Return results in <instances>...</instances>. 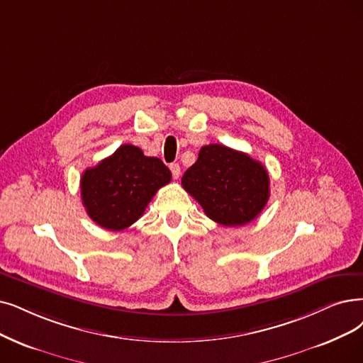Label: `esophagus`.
<instances>
[{
    "mask_svg": "<svg viewBox=\"0 0 363 363\" xmlns=\"http://www.w3.org/2000/svg\"><path fill=\"white\" fill-rule=\"evenodd\" d=\"M169 169H171L172 177L177 180V179L180 177V172H182V171H180V165H179V164H171V165H169Z\"/></svg>",
    "mask_w": 363,
    "mask_h": 363,
    "instance_id": "obj_1",
    "label": "esophagus"
}]
</instances>
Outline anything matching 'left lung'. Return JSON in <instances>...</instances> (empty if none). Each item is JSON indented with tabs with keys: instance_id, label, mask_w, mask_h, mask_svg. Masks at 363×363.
<instances>
[{
	"instance_id": "1",
	"label": "left lung",
	"mask_w": 363,
	"mask_h": 363,
	"mask_svg": "<svg viewBox=\"0 0 363 363\" xmlns=\"http://www.w3.org/2000/svg\"><path fill=\"white\" fill-rule=\"evenodd\" d=\"M182 184L210 219L223 226L250 223L269 198L265 167L247 153L222 144L201 147L198 161L183 174Z\"/></svg>"
}]
</instances>
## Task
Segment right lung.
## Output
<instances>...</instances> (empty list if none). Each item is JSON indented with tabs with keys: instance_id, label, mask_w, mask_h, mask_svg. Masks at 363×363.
<instances>
[{
	"instance_id": "add662e5",
	"label": "right lung",
	"mask_w": 363,
	"mask_h": 363,
	"mask_svg": "<svg viewBox=\"0 0 363 363\" xmlns=\"http://www.w3.org/2000/svg\"><path fill=\"white\" fill-rule=\"evenodd\" d=\"M171 182V171L133 144H123L80 179L86 213L101 228L122 230L135 223L155 194Z\"/></svg>"
}]
</instances>
